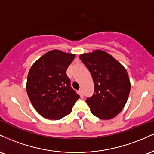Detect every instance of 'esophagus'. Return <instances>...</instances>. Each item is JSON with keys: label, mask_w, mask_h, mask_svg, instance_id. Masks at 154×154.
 <instances>
[{"label": "esophagus", "mask_w": 154, "mask_h": 154, "mask_svg": "<svg viewBox=\"0 0 154 154\" xmlns=\"http://www.w3.org/2000/svg\"><path fill=\"white\" fill-rule=\"evenodd\" d=\"M79 95H80L81 98H83L84 95H83V92H82V89H80L79 91Z\"/></svg>", "instance_id": "1"}]
</instances>
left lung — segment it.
<instances>
[{"instance_id": "left-lung-1", "label": "left lung", "mask_w": 154, "mask_h": 154, "mask_svg": "<svg viewBox=\"0 0 154 154\" xmlns=\"http://www.w3.org/2000/svg\"><path fill=\"white\" fill-rule=\"evenodd\" d=\"M91 72L95 91L86 102L93 115L108 120L119 114L125 107L130 92L126 69L111 55L102 50L79 55Z\"/></svg>"}]
</instances>
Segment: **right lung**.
Segmentation results:
<instances>
[{
	"instance_id": "1",
	"label": "right lung",
	"mask_w": 154,
	"mask_h": 154,
	"mask_svg": "<svg viewBox=\"0 0 154 154\" xmlns=\"http://www.w3.org/2000/svg\"><path fill=\"white\" fill-rule=\"evenodd\" d=\"M75 54L59 50L47 52L33 63L26 90L32 104L43 117L59 120L71 113L79 95L70 86L66 69Z\"/></svg>"
}]
</instances>
